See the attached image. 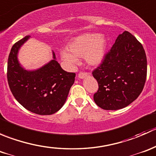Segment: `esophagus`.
Listing matches in <instances>:
<instances>
[{
    "label": "esophagus",
    "instance_id": "34e87169",
    "mask_svg": "<svg viewBox=\"0 0 156 156\" xmlns=\"http://www.w3.org/2000/svg\"><path fill=\"white\" fill-rule=\"evenodd\" d=\"M88 75V73L87 72H81L78 73V78H81V79H82V78H85L86 76H87Z\"/></svg>",
    "mask_w": 156,
    "mask_h": 156
}]
</instances>
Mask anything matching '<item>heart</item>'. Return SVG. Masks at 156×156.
Masks as SVG:
<instances>
[{"instance_id":"b5f03b06","label":"heart","mask_w":156,"mask_h":156,"mask_svg":"<svg viewBox=\"0 0 156 156\" xmlns=\"http://www.w3.org/2000/svg\"><path fill=\"white\" fill-rule=\"evenodd\" d=\"M106 39L103 34H84L78 36L67 47L68 51H62V59L70 64L76 62V57L84 56L90 66H97L102 62L105 56Z\"/></svg>"}]
</instances>
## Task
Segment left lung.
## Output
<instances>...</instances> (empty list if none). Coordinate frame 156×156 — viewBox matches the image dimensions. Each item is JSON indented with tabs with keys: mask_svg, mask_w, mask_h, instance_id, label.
Listing matches in <instances>:
<instances>
[{
	"mask_svg": "<svg viewBox=\"0 0 156 156\" xmlns=\"http://www.w3.org/2000/svg\"><path fill=\"white\" fill-rule=\"evenodd\" d=\"M92 74L98 82L94 100L99 107L105 110L126 107L139 97L145 85L147 60L144 47L125 31Z\"/></svg>",
	"mask_w": 156,
	"mask_h": 156,
	"instance_id": "obj_1",
	"label": "left lung"
}]
</instances>
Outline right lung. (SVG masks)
Returning <instances> with one entry per match:
<instances>
[{
    "label": "right lung",
    "instance_id": "obj_1",
    "mask_svg": "<svg viewBox=\"0 0 156 156\" xmlns=\"http://www.w3.org/2000/svg\"><path fill=\"white\" fill-rule=\"evenodd\" d=\"M30 37L26 36L13 44L7 62V81L16 100L24 108L41 115H52L65 103L75 73L61 68L53 52L50 62L37 70L28 71L21 66L17 55L22 45Z\"/></svg>",
    "mask_w": 156,
    "mask_h": 156
}]
</instances>
